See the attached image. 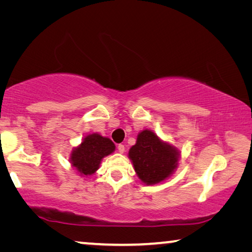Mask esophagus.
<instances>
[{
    "label": "esophagus",
    "instance_id": "1",
    "mask_svg": "<svg viewBox=\"0 0 252 252\" xmlns=\"http://www.w3.org/2000/svg\"><path fill=\"white\" fill-rule=\"evenodd\" d=\"M118 151L120 152V153H123V152L126 151V147L123 146V144H119V146H118Z\"/></svg>",
    "mask_w": 252,
    "mask_h": 252
}]
</instances>
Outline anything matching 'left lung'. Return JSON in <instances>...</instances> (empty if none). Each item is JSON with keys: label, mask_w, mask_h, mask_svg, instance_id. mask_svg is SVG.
Wrapping results in <instances>:
<instances>
[{"label": "left lung", "mask_w": 252, "mask_h": 252, "mask_svg": "<svg viewBox=\"0 0 252 252\" xmlns=\"http://www.w3.org/2000/svg\"><path fill=\"white\" fill-rule=\"evenodd\" d=\"M129 157L139 178L147 185H155L163 181L176 169L179 152L162 142L152 131L144 130L130 149Z\"/></svg>", "instance_id": "8db88e82"}]
</instances>
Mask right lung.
<instances>
[{"label":"right lung","mask_w":252,"mask_h":252,"mask_svg":"<svg viewBox=\"0 0 252 252\" xmlns=\"http://www.w3.org/2000/svg\"><path fill=\"white\" fill-rule=\"evenodd\" d=\"M116 149L114 143L100 134H89L81 146L73 150L71 156L72 165L84 176L94 173L105 156H109Z\"/></svg>","instance_id":"right-lung-1"}]
</instances>
